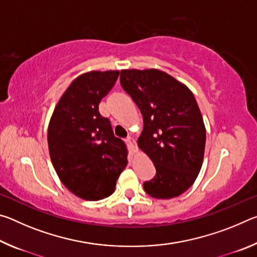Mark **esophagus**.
I'll list each match as a JSON object with an SVG mask.
<instances>
[{"instance_id":"esophagus-1","label":"esophagus","mask_w":257,"mask_h":257,"mask_svg":"<svg viewBox=\"0 0 257 257\" xmlns=\"http://www.w3.org/2000/svg\"><path fill=\"white\" fill-rule=\"evenodd\" d=\"M125 142H127V144H128V146H129L130 151H132V152H137V151H138L137 145H136V141H135L134 138L128 137L127 141H125Z\"/></svg>"}]
</instances>
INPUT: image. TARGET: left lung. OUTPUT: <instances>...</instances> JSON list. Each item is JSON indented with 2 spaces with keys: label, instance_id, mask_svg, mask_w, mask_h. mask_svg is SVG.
<instances>
[{
  "label": "left lung",
  "instance_id": "1",
  "mask_svg": "<svg viewBox=\"0 0 257 257\" xmlns=\"http://www.w3.org/2000/svg\"><path fill=\"white\" fill-rule=\"evenodd\" d=\"M122 88L144 120L138 147L154 163L156 176L144 182L152 197L169 199L189 188L201 171L206 130L191 90L158 69L121 70Z\"/></svg>",
  "mask_w": 257,
  "mask_h": 257
}]
</instances>
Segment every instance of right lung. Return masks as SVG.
<instances>
[{
  "label": "right lung",
  "instance_id": "1",
  "mask_svg": "<svg viewBox=\"0 0 257 257\" xmlns=\"http://www.w3.org/2000/svg\"><path fill=\"white\" fill-rule=\"evenodd\" d=\"M118 77V70L82 73L61 96L50 120L52 164L62 184L86 201L110 196L128 163L124 143L98 112Z\"/></svg>",
  "mask_w": 257,
  "mask_h": 257
}]
</instances>
